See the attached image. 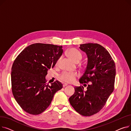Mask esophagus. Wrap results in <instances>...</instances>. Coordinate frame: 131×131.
Listing matches in <instances>:
<instances>
[{"mask_svg": "<svg viewBox=\"0 0 131 131\" xmlns=\"http://www.w3.org/2000/svg\"><path fill=\"white\" fill-rule=\"evenodd\" d=\"M67 84H66V83H64V84H63V87H65V86H67Z\"/></svg>", "mask_w": 131, "mask_h": 131, "instance_id": "obj_1", "label": "esophagus"}]
</instances>
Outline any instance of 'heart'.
Returning a JSON list of instances; mask_svg holds the SVG:
<instances>
[{
	"label": "heart",
	"mask_w": 131,
	"mask_h": 131,
	"mask_svg": "<svg viewBox=\"0 0 131 131\" xmlns=\"http://www.w3.org/2000/svg\"><path fill=\"white\" fill-rule=\"evenodd\" d=\"M67 54L72 60L75 62L80 61L82 58L81 52L75 48H70L67 51ZM78 77L76 72L64 71L59 75V79L66 83H72Z\"/></svg>",
	"instance_id": "heart-1"
}]
</instances>
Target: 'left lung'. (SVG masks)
I'll list each match as a JSON object with an SVG mask.
<instances>
[{
	"label": "left lung",
	"mask_w": 131,
	"mask_h": 131,
	"mask_svg": "<svg viewBox=\"0 0 131 131\" xmlns=\"http://www.w3.org/2000/svg\"><path fill=\"white\" fill-rule=\"evenodd\" d=\"M88 61L80 83L88 86H75V92L69 98L71 106L78 113L90 116L104 107L114 89L116 75L115 62L105 48L98 43L80 45Z\"/></svg>",
	"instance_id": "obj_1"
}]
</instances>
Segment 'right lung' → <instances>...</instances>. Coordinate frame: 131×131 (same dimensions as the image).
Returning <instances> with one entry per match:
<instances>
[{"label": "right lung", "mask_w": 131, "mask_h": 131, "mask_svg": "<svg viewBox=\"0 0 131 131\" xmlns=\"http://www.w3.org/2000/svg\"><path fill=\"white\" fill-rule=\"evenodd\" d=\"M63 47L37 43L25 48L15 59L11 72L14 97L25 112L39 115L50 105L54 93L63 88L56 81L46 83L47 71L63 52Z\"/></svg>", "instance_id": "obj_1"}]
</instances>
